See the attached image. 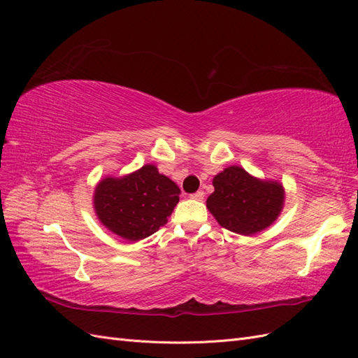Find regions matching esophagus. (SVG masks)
I'll list each match as a JSON object with an SVG mask.
<instances>
[{"mask_svg":"<svg viewBox=\"0 0 358 358\" xmlns=\"http://www.w3.org/2000/svg\"><path fill=\"white\" fill-rule=\"evenodd\" d=\"M191 199H194V200H203L204 199V192L203 191H197V192H194V194H191Z\"/></svg>","mask_w":358,"mask_h":358,"instance_id":"34e87169","label":"esophagus"}]
</instances>
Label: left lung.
Masks as SVG:
<instances>
[{
	"instance_id": "left-lung-1",
	"label": "left lung",
	"mask_w": 358,
	"mask_h": 358,
	"mask_svg": "<svg viewBox=\"0 0 358 358\" xmlns=\"http://www.w3.org/2000/svg\"><path fill=\"white\" fill-rule=\"evenodd\" d=\"M208 208L224 229L251 236L272 224L282 209L284 188L278 182L252 178L241 167H229L213 178Z\"/></svg>"
}]
</instances>
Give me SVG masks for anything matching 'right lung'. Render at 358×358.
<instances>
[{"instance_id": "right-lung-1", "label": "right lung", "mask_w": 358, "mask_h": 358, "mask_svg": "<svg viewBox=\"0 0 358 358\" xmlns=\"http://www.w3.org/2000/svg\"><path fill=\"white\" fill-rule=\"evenodd\" d=\"M180 189L155 166H143L125 178H106L95 188L99 220L117 236L140 241L167 222Z\"/></svg>"}]
</instances>
